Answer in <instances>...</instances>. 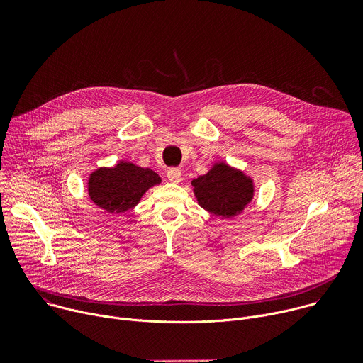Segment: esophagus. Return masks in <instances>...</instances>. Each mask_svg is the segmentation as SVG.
Returning <instances> with one entry per match:
<instances>
[{
    "instance_id": "esophagus-1",
    "label": "esophagus",
    "mask_w": 363,
    "mask_h": 363,
    "mask_svg": "<svg viewBox=\"0 0 363 363\" xmlns=\"http://www.w3.org/2000/svg\"><path fill=\"white\" fill-rule=\"evenodd\" d=\"M167 177L174 184H179L182 181V172L179 168H169L167 172Z\"/></svg>"
}]
</instances>
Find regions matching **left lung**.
I'll use <instances>...</instances> for the list:
<instances>
[{
	"mask_svg": "<svg viewBox=\"0 0 363 363\" xmlns=\"http://www.w3.org/2000/svg\"><path fill=\"white\" fill-rule=\"evenodd\" d=\"M198 203L218 217H234L252 198V181L225 164L192 181Z\"/></svg>",
	"mask_w": 363,
	"mask_h": 363,
	"instance_id": "8db88e82",
	"label": "left lung"
}]
</instances>
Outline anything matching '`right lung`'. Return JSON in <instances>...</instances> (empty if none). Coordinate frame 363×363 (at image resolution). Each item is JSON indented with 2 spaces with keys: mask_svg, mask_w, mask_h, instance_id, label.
I'll return each instance as SVG.
<instances>
[{
  "mask_svg": "<svg viewBox=\"0 0 363 363\" xmlns=\"http://www.w3.org/2000/svg\"><path fill=\"white\" fill-rule=\"evenodd\" d=\"M161 182L158 174L121 162L115 168H99L90 175V199L108 213H126L139 202L142 195Z\"/></svg>",
  "mask_w": 363,
  "mask_h": 363,
  "instance_id": "1",
  "label": "right lung"
}]
</instances>
